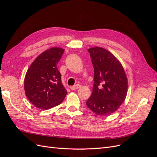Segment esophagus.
I'll return each mask as SVG.
<instances>
[{
    "instance_id": "obj_1",
    "label": "esophagus",
    "mask_w": 157,
    "mask_h": 157,
    "mask_svg": "<svg viewBox=\"0 0 157 157\" xmlns=\"http://www.w3.org/2000/svg\"><path fill=\"white\" fill-rule=\"evenodd\" d=\"M80 87V84H76V85H75V86H71L70 88H71V90H77V89L79 88Z\"/></svg>"
}]
</instances>
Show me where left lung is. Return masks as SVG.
Instances as JSON below:
<instances>
[{"label":"left lung","instance_id":"1","mask_svg":"<svg viewBox=\"0 0 157 157\" xmlns=\"http://www.w3.org/2000/svg\"><path fill=\"white\" fill-rule=\"evenodd\" d=\"M94 68V84L88 107L98 115L115 112L125 100L128 78L121 63L110 52L101 47L88 50Z\"/></svg>","mask_w":157,"mask_h":157}]
</instances>
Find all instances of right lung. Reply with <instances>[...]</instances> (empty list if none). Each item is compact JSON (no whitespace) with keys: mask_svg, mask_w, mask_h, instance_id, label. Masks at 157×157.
Instances as JSON below:
<instances>
[{"mask_svg":"<svg viewBox=\"0 0 157 157\" xmlns=\"http://www.w3.org/2000/svg\"><path fill=\"white\" fill-rule=\"evenodd\" d=\"M65 50L52 47L41 53L28 69L24 89L27 98L35 107L49 109L59 105L67 95L57 68Z\"/></svg>","mask_w":157,"mask_h":157,"instance_id":"right-lung-1","label":"right lung"}]
</instances>
